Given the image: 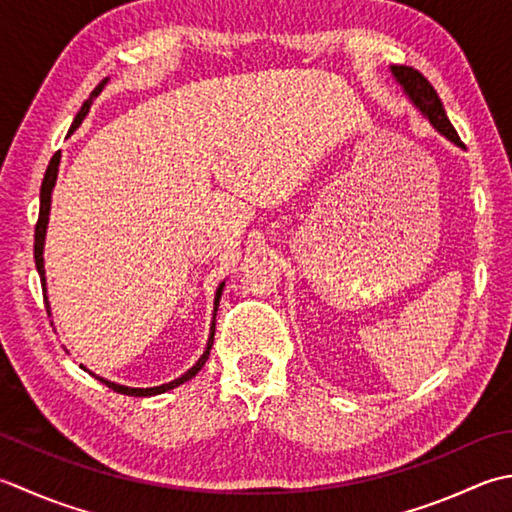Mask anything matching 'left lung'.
Listing matches in <instances>:
<instances>
[{"label": "left lung", "mask_w": 512, "mask_h": 512, "mask_svg": "<svg viewBox=\"0 0 512 512\" xmlns=\"http://www.w3.org/2000/svg\"><path fill=\"white\" fill-rule=\"evenodd\" d=\"M390 70H393L397 82L404 86L408 97L413 99V104L428 117V122L433 124L444 137H448L450 142L457 146H464L455 126L450 124V119L442 106V99L437 97V90L433 88V84H430L428 79L413 66H393Z\"/></svg>", "instance_id": "obj_1"}]
</instances>
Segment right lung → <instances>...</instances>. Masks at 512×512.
<instances>
[{"instance_id": "add662e5", "label": "right lung", "mask_w": 512, "mask_h": 512, "mask_svg": "<svg viewBox=\"0 0 512 512\" xmlns=\"http://www.w3.org/2000/svg\"><path fill=\"white\" fill-rule=\"evenodd\" d=\"M106 82H108V79H104V82L99 84V86L93 90V93H90V97L86 99L84 106L79 108V113H77L75 122H73V128H70V130H75L79 124H82V119L86 117L90 104H93V97H97L99 93H102V88H104ZM57 166H59V150L53 155V159H50V164H48V168H46V175H44V182H42V193H39V217H37V224H35V264H37L39 279H42V290H44V302H46L48 315H50V306H48V299H46V277H44V239H46V226H48V213H50V195H53V186H55V179H57ZM222 288H224V284H219L217 295H215L213 326H210V337H208V344H206L204 355L199 357L197 364H195L193 368H190V370H186V373H184L182 377H177V379H173V382L162 384V386H155V388H128V386H119V384L108 382V379H102V377H97V375H95V379H99V382L106 384L110 390H115V393L130 395V397H150V395H159V393H166V390H170V388H177L179 384L188 382V379H193V377L199 373V370L204 368L206 359H208V355H210V346H213V337H215V317H217L219 297H222ZM90 375H93V373H90Z\"/></svg>"}]
</instances>
